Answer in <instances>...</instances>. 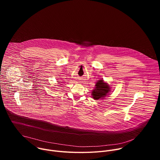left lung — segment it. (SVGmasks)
Instances as JSON below:
<instances>
[{"label":"left lung","instance_id":"obj_1","mask_svg":"<svg viewBox=\"0 0 160 160\" xmlns=\"http://www.w3.org/2000/svg\"><path fill=\"white\" fill-rule=\"evenodd\" d=\"M110 88L109 85L104 83L103 80H100L96 84V87L92 91V98L94 99H103L109 92Z\"/></svg>","mask_w":160,"mask_h":160}]
</instances>
